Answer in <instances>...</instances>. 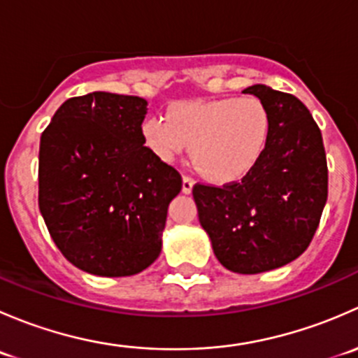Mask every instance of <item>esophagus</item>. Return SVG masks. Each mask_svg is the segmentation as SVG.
Returning <instances> with one entry per match:
<instances>
[{
  "label": "esophagus",
  "mask_w": 358,
  "mask_h": 358,
  "mask_svg": "<svg viewBox=\"0 0 358 358\" xmlns=\"http://www.w3.org/2000/svg\"><path fill=\"white\" fill-rule=\"evenodd\" d=\"M192 187H194V178H192V176L183 175V185H182L183 192L190 194V192H192Z\"/></svg>",
  "instance_id": "1"
}]
</instances>
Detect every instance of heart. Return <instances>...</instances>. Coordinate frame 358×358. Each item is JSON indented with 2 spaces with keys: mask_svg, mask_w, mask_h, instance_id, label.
Returning a JSON list of instances; mask_svg holds the SVG:
<instances>
[{
  "mask_svg": "<svg viewBox=\"0 0 358 358\" xmlns=\"http://www.w3.org/2000/svg\"><path fill=\"white\" fill-rule=\"evenodd\" d=\"M268 109L256 96L175 103L166 117L145 119V142L162 161L192 147L194 164L208 178L232 182L259 162L270 138Z\"/></svg>",
  "mask_w": 358,
  "mask_h": 358,
  "instance_id": "b5f03b06",
  "label": "heart"
}]
</instances>
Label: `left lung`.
<instances>
[{
  "instance_id": "1",
  "label": "left lung",
  "mask_w": 358,
  "mask_h": 358,
  "mask_svg": "<svg viewBox=\"0 0 358 358\" xmlns=\"http://www.w3.org/2000/svg\"><path fill=\"white\" fill-rule=\"evenodd\" d=\"M268 109L270 138L258 164L237 182L196 183L199 222L213 251L236 273L279 268L306 251L327 201L322 133L301 100L249 86Z\"/></svg>"
}]
</instances>
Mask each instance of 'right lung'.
Listing matches in <instances>:
<instances>
[{
  "mask_svg": "<svg viewBox=\"0 0 358 358\" xmlns=\"http://www.w3.org/2000/svg\"><path fill=\"white\" fill-rule=\"evenodd\" d=\"M147 100L93 92L60 106L39 143V211L78 268L126 277L161 252L182 175L145 147Z\"/></svg>",
  "mask_w": 358,
  "mask_h": 358,
  "instance_id": "right-lung-1",
  "label": "right lung"
}]
</instances>
